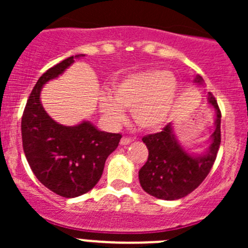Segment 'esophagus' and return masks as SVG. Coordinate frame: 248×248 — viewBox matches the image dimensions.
<instances>
[{
	"instance_id": "esophagus-1",
	"label": "esophagus",
	"mask_w": 248,
	"mask_h": 248,
	"mask_svg": "<svg viewBox=\"0 0 248 248\" xmlns=\"http://www.w3.org/2000/svg\"><path fill=\"white\" fill-rule=\"evenodd\" d=\"M131 142H132L131 138H128V137H124V138L121 139V141H120V144H121V145H128V144H131Z\"/></svg>"
}]
</instances>
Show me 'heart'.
Masks as SVG:
<instances>
[{
    "label": "heart",
    "mask_w": 248,
    "mask_h": 248,
    "mask_svg": "<svg viewBox=\"0 0 248 248\" xmlns=\"http://www.w3.org/2000/svg\"><path fill=\"white\" fill-rule=\"evenodd\" d=\"M176 80L158 69L127 76L112 86L111 97L99 99V110L109 124L124 121V109L132 110L139 128L154 131L163 126L176 97Z\"/></svg>",
    "instance_id": "heart-1"
}]
</instances>
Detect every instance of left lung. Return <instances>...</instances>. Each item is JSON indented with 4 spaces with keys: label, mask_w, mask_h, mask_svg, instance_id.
<instances>
[{
    "label": "left lung",
    "mask_w": 248,
    "mask_h": 248,
    "mask_svg": "<svg viewBox=\"0 0 248 248\" xmlns=\"http://www.w3.org/2000/svg\"><path fill=\"white\" fill-rule=\"evenodd\" d=\"M196 81L202 82V79L197 77ZM207 101L216 110V128L211 136V145L204 155L193 157L185 151L172 134L170 124L158 133L142 138L149 157L139 170V181L150 196L164 201L184 198L193 192L211 170L221 145V110L211 92Z\"/></svg>",
    "instance_id": "left-lung-1"
}]
</instances>
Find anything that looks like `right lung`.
<instances>
[{
    "instance_id": "obj_1",
    "label": "right lung",
    "mask_w": 248,
    "mask_h": 248,
    "mask_svg": "<svg viewBox=\"0 0 248 248\" xmlns=\"http://www.w3.org/2000/svg\"><path fill=\"white\" fill-rule=\"evenodd\" d=\"M84 56L77 55L76 57ZM74 62V56L49 68L34 85L21 119L25 156L42 185L64 198H76L96 186L107 158L121 134L97 129L89 121L77 126L55 122L41 104L42 87Z\"/></svg>"
}]
</instances>
